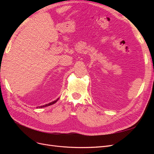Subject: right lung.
I'll return each mask as SVG.
<instances>
[{"label": "right lung", "instance_id": "right-lung-1", "mask_svg": "<svg viewBox=\"0 0 154 154\" xmlns=\"http://www.w3.org/2000/svg\"><path fill=\"white\" fill-rule=\"evenodd\" d=\"M58 99L59 98H58L57 100H55V101H52V102H51V103H48V104H46V105H43V106H38V108H42V107H45V106H49V105H53V104H54V103H55L56 102H57L58 100ZM38 107H37V108H38Z\"/></svg>", "mask_w": 154, "mask_h": 154}]
</instances>
